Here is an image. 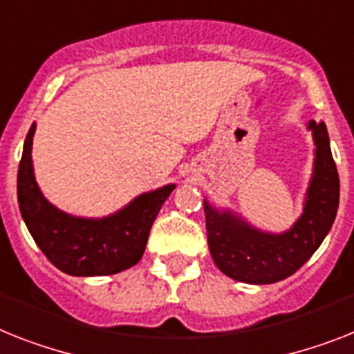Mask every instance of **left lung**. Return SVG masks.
<instances>
[{
    "label": "left lung",
    "mask_w": 354,
    "mask_h": 354,
    "mask_svg": "<svg viewBox=\"0 0 354 354\" xmlns=\"http://www.w3.org/2000/svg\"><path fill=\"white\" fill-rule=\"evenodd\" d=\"M309 128L317 145L315 174L302 217L289 232L262 233L204 203L209 253L230 279L246 284H273L288 279L311 259L331 230L340 198L337 165L324 121H311Z\"/></svg>",
    "instance_id": "obj_1"
}]
</instances>
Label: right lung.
<instances>
[{"instance_id":"1","label":"right lung","mask_w":354,"mask_h":354,"mask_svg":"<svg viewBox=\"0 0 354 354\" xmlns=\"http://www.w3.org/2000/svg\"><path fill=\"white\" fill-rule=\"evenodd\" d=\"M32 124L17 170V203L32 239L66 275L99 277L124 271L141 261L150 227L174 184L137 197L112 217L75 218L54 208L37 188L32 170Z\"/></svg>"}]
</instances>
